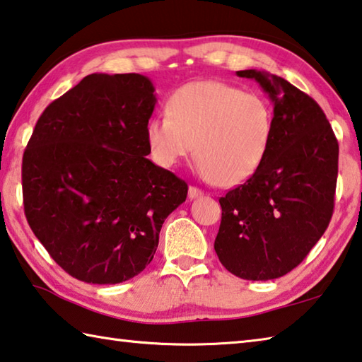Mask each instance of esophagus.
Returning <instances> with one entry per match:
<instances>
[{"label":"esophagus","mask_w":362,"mask_h":362,"mask_svg":"<svg viewBox=\"0 0 362 362\" xmlns=\"http://www.w3.org/2000/svg\"><path fill=\"white\" fill-rule=\"evenodd\" d=\"M202 194H204V192H202L201 188H198V187H189V188H188V198H189V199L201 198Z\"/></svg>","instance_id":"esophagus-1"}]
</instances>
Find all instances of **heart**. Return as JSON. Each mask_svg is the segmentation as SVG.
<instances>
[{
  "label": "heart",
  "instance_id": "obj_1",
  "mask_svg": "<svg viewBox=\"0 0 362 362\" xmlns=\"http://www.w3.org/2000/svg\"><path fill=\"white\" fill-rule=\"evenodd\" d=\"M166 110L146 128L160 166H175L194 148L198 173L221 187L240 185L261 168L274 127L272 107L262 96L225 82L198 81L177 88Z\"/></svg>",
  "mask_w": 362,
  "mask_h": 362
}]
</instances>
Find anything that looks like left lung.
Here are the masks:
<instances>
[{
	"mask_svg": "<svg viewBox=\"0 0 362 362\" xmlns=\"http://www.w3.org/2000/svg\"><path fill=\"white\" fill-rule=\"evenodd\" d=\"M274 103L271 144L261 168L220 198L215 252L244 280L284 277L304 261L334 212L339 142L318 103L285 78L256 69Z\"/></svg>",
	"mask_w": 362,
	"mask_h": 362,
	"instance_id": "left-lung-1",
	"label": "left lung"
}]
</instances>
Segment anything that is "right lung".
<instances>
[{"instance_id":"add662e5","label":"right lung","mask_w":362,"mask_h":362,"mask_svg":"<svg viewBox=\"0 0 362 362\" xmlns=\"http://www.w3.org/2000/svg\"><path fill=\"white\" fill-rule=\"evenodd\" d=\"M153 91L134 72L83 77L45 107L25 148L31 231L85 284L115 285L142 272L164 220L187 199V182L146 158Z\"/></svg>"}]
</instances>
